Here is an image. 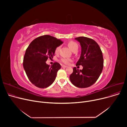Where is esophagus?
Segmentation results:
<instances>
[{"label": "esophagus", "mask_w": 127, "mask_h": 127, "mask_svg": "<svg viewBox=\"0 0 127 127\" xmlns=\"http://www.w3.org/2000/svg\"><path fill=\"white\" fill-rule=\"evenodd\" d=\"M62 68H66V67H67V66L63 65H62Z\"/></svg>", "instance_id": "esophagus-1"}]
</instances>
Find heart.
Instances as JSON below:
<instances>
[{
	"instance_id": "obj_1",
	"label": "heart",
	"mask_w": 127,
	"mask_h": 127,
	"mask_svg": "<svg viewBox=\"0 0 127 127\" xmlns=\"http://www.w3.org/2000/svg\"><path fill=\"white\" fill-rule=\"evenodd\" d=\"M67 45L68 46V47L72 50H74L76 49H78V46L77 45V44L74 42V41H69L68 44ZM60 49V47L58 46L57 47H56V49H55V53H57ZM61 62L65 64H69L71 62V60L70 59H66V58H64V59H62L61 60Z\"/></svg>"
}]
</instances>
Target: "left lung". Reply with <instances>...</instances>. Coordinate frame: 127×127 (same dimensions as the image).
I'll use <instances>...</instances> for the list:
<instances>
[{"mask_svg":"<svg viewBox=\"0 0 127 127\" xmlns=\"http://www.w3.org/2000/svg\"><path fill=\"white\" fill-rule=\"evenodd\" d=\"M81 47V54L76 65H82L83 69L76 67L69 76L72 84L80 88H88L94 84L103 69L102 52L98 44L92 38L80 36L75 38Z\"/></svg>","mask_w":127,"mask_h":127,"instance_id":"8db88e82","label":"left lung"}]
</instances>
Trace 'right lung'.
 I'll return each instance as SVG.
<instances>
[{"label": "right lung", "mask_w": 127, "mask_h": 127, "mask_svg": "<svg viewBox=\"0 0 127 127\" xmlns=\"http://www.w3.org/2000/svg\"><path fill=\"white\" fill-rule=\"evenodd\" d=\"M63 43L61 40L45 35L35 38L26 50L23 60L24 68L30 82L39 88H46L55 80L61 66L55 62L47 64L48 58H53L56 47Z\"/></svg>", "instance_id": "right-lung-1"}]
</instances>
